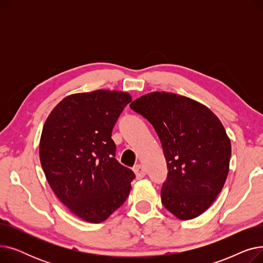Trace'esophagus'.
<instances>
[{"instance_id": "obj_1", "label": "esophagus", "mask_w": 263, "mask_h": 263, "mask_svg": "<svg viewBox=\"0 0 263 263\" xmlns=\"http://www.w3.org/2000/svg\"><path fill=\"white\" fill-rule=\"evenodd\" d=\"M133 172L135 173L136 177H139V178H143V177H144V176H146V174H147L146 168L143 166L142 164H137V165H135V166L133 167Z\"/></svg>"}]
</instances>
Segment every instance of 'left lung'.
Returning <instances> with one entry per match:
<instances>
[{
  "label": "left lung",
  "instance_id": "1",
  "mask_svg": "<svg viewBox=\"0 0 263 263\" xmlns=\"http://www.w3.org/2000/svg\"><path fill=\"white\" fill-rule=\"evenodd\" d=\"M130 107L153 124L161 141L168 168L163 205L179 219L199 216L229 172L231 144L222 122L205 105L166 91L144 95Z\"/></svg>",
  "mask_w": 263,
  "mask_h": 263
}]
</instances>
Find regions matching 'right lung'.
<instances>
[{
    "label": "right lung",
    "mask_w": 263,
    "mask_h": 263,
    "mask_svg": "<svg viewBox=\"0 0 263 263\" xmlns=\"http://www.w3.org/2000/svg\"><path fill=\"white\" fill-rule=\"evenodd\" d=\"M132 98L119 90L98 89L64 98L48 116L39 158L58 198L74 215L101 223L126 201L134 173L116 159L110 139Z\"/></svg>",
    "instance_id": "1"
}]
</instances>
